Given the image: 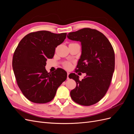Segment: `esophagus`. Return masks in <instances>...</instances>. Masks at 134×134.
Instances as JSON below:
<instances>
[{
	"label": "esophagus",
	"instance_id": "obj_1",
	"mask_svg": "<svg viewBox=\"0 0 134 134\" xmlns=\"http://www.w3.org/2000/svg\"><path fill=\"white\" fill-rule=\"evenodd\" d=\"M69 72H67V79H69Z\"/></svg>",
	"mask_w": 134,
	"mask_h": 134
}]
</instances>
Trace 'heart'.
Returning <instances> with one entry per match:
<instances>
[{"mask_svg":"<svg viewBox=\"0 0 134 134\" xmlns=\"http://www.w3.org/2000/svg\"><path fill=\"white\" fill-rule=\"evenodd\" d=\"M65 66L66 68H69L71 66V64L69 63H66L65 64Z\"/></svg>","mask_w":134,"mask_h":134,"instance_id":"obj_1","label":"heart"}]
</instances>
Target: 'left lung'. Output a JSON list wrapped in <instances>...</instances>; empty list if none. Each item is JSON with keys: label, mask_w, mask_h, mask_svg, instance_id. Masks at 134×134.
<instances>
[{"label": "left lung", "mask_w": 134, "mask_h": 134, "mask_svg": "<svg viewBox=\"0 0 134 134\" xmlns=\"http://www.w3.org/2000/svg\"><path fill=\"white\" fill-rule=\"evenodd\" d=\"M67 37L81 42L82 55L75 72L86 73L82 80L75 73L70 76L76 84L70 96L76 103L91 106L103 98L110 86L115 70L114 50L106 36L94 29L84 28L69 33Z\"/></svg>", "instance_id": "left-lung-1"}]
</instances>
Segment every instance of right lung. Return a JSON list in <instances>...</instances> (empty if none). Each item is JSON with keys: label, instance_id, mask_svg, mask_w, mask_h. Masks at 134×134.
<instances>
[{"label": "right lung", "instance_id": "right-lung-1", "mask_svg": "<svg viewBox=\"0 0 134 134\" xmlns=\"http://www.w3.org/2000/svg\"><path fill=\"white\" fill-rule=\"evenodd\" d=\"M66 33L56 34L40 31L25 36L16 48L12 66L18 86L26 98L36 103L53 99L58 87L66 79L67 73L58 68L48 72L47 58L52 59L55 48L66 38Z\"/></svg>", "mask_w": 134, "mask_h": 134}]
</instances>
